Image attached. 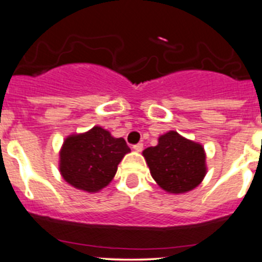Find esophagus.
Listing matches in <instances>:
<instances>
[{
  "mask_svg": "<svg viewBox=\"0 0 262 262\" xmlns=\"http://www.w3.org/2000/svg\"><path fill=\"white\" fill-rule=\"evenodd\" d=\"M142 147H144V145L141 144V142H139V144H136V145H134V150L135 151H137V152H140L142 150Z\"/></svg>",
  "mask_w": 262,
  "mask_h": 262,
  "instance_id": "34e87169",
  "label": "esophagus"
}]
</instances>
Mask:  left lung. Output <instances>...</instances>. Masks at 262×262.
<instances>
[{
    "label": "left lung",
    "instance_id": "left-lung-1",
    "mask_svg": "<svg viewBox=\"0 0 262 262\" xmlns=\"http://www.w3.org/2000/svg\"><path fill=\"white\" fill-rule=\"evenodd\" d=\"M151 177L169 193H185L203 182L206 155L203 145L169 131L158 139L157 146L142 151Z\"/></svg>",
    "mask_w": 262,
    "mask_h": 262
}]
</instances>
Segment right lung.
<instances>
[{"instance_id": "1", "label": "right lung", "mask_w": 262, "mask_h": 262, "mask_svg": "<svg viewBox=\"0 0 262 262\" xmlns=\"http://www.w3.org/2000/svg\"><path fill=\"white\" fill-rule=\"evenodd\" d=\"M130 147L122 137L94 126L84 134L70 135L59 151V172L72 187L86 192H98L117 172V167Z\"/></svg>"}]
</instances>
